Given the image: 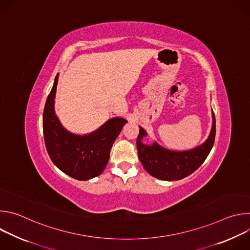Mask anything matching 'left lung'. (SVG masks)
<instances>
[{"label": "left lung", "mask_w": 250, "mask_h": 250, "mask_svg": "<svg viewBox=\"0 0 250 250\" xmlns=\"http://www.w3.org/2000/svg\"><path fill=\"white\" fill-rule=\"evenodd\" d=\"M146 135L140 127L136 140L138 158L145 169L153 177L165 181L180 180L196 171L208 157L216 137V118L212 112V127L208 138L202 146L188 151H171L157 144L146 146L141 138Z\"/></svg>", "instance_id": "8db88e82"}]
</instances>
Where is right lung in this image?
Listing matches in <instances>:
<instances>
[{
    "instance_id": "right-lung-1",
    "label": "right lung",
    "mask_w": 250,
    "mask_h": 250,
    "mask_svg": "<svg viewBox=\"0 0 250 250\" xmlns=\"http://www.w3.org/2000/svg\"><path fill=\"white\" fill-rule=\"evenodd\" d=\"M58 74L46 99L43 111V136L52 162L65 174L77 180L99 176L108 164L115 139L126 121L115 118L88 135L68 132L54 114V97Z\"/></svg>"
}]
</instances>
